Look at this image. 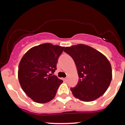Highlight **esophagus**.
Masks as SVG:
<instances>
[{
  "label": "esophagus",
  "instance_id": "1",
  "mask_svg": "<svg viewBox=\"0 0 125 125\" xmlns=\"http://www.w3.org/2000/svg\"><path fill=\"white\" fill-rule=\"evenodd\" d=\"M64 81H66V82H68V78H66L64 79Z\"/></svg>",
  "mask_w": 125,
  "mask_h": 125
}]
</instances>
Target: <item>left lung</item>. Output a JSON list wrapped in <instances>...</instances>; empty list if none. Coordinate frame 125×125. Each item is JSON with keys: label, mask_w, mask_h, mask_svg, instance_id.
<instances>
[{"label": "left lung", "mask_w": 125, "mask_h": 125, "mask_svg": "<svg viewBox=\"0 0 125 125\" xmlns=\"http://www.w3.org/2000/svg\"><path fill=\"white\" fill-rule=\"evenodd\" d=\"M64 51L73 59L78 70V84L71 88L74 96L89 102L102 96L112 79L108 59L102 53L84 44L66 47Z\"/></svg>", "instance_id": "left-lung-1"}]
</instances>
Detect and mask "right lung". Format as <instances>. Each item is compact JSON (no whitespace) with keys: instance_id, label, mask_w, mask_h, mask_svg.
I'll return each mask as SVG.
<instances>
[{"instance_id":"right-lung-1","label":"right lung","mask_w":125,"mask_h":125,"mask_svg":"<svg viewBox=\"0 0 125 125\" xmlns=\"http://www.w3.org/2000/svg\"><path fill=\"white\" fill-rule=\"evenodd\" d=\"M64 47L45 43L30 49L19 65L18 78L23 91L34 101L46 103L54 98L62 83L53 75Z\"/></svg>"}]
</instances>
